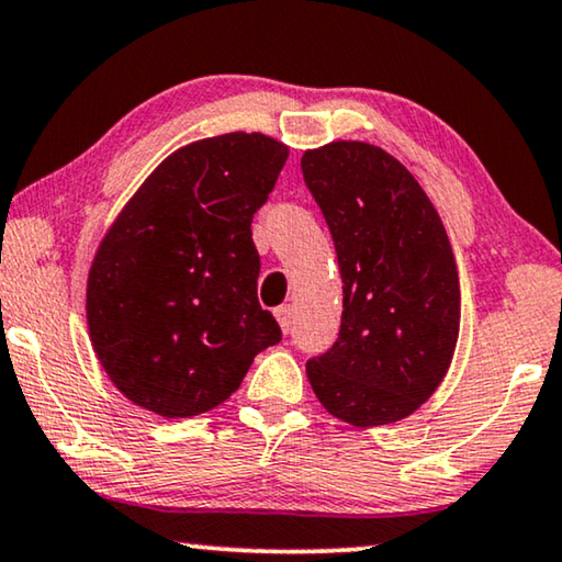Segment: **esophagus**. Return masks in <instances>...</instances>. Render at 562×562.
I'll return each instance as SVG.
<instances>
[{
	"mask_svg": "<svg viewBox=\"0 0 562 562\" xmlns=\"http://www.w3.org/2000/svg\"><path fill=\"white\" fill-rule=\"evenodd\" d=\"M274 317H278L282 333H290V328H292V307L290 305L274 307Z\"/></svg>",
	"mask_w": 562,
	"mask_h": 562,
	"instance_id": "obj_1",
	"label": "esophagus"
}]
</instances>
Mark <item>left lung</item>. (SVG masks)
Masks as SVG:
<instances>
[{
  "mask_svg": "<svg viewBox=\"0 0 562 562\" xmlns=\"http://www.w3.org/2000/svg\"><path fill=\"white\" fill-rule=\"evenodd\" d=\"M300 166L342 280L340 335L307 361L310 386L356 429L396 424L434 396L454 358L462 295L447 229L414 173L379 146L330 140Z\"/></svg>",
  "mask_w": 562,
  "mask_h": 562,
  "instance_id": "1",
  "label": "left lung"
}]
</instances>
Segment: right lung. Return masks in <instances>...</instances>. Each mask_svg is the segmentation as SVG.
I'll use <instances>...</instances> for the list:
<instances>
[{
  "mask_svg": "<svg viewBox=\"0 0 562 562\" xmlns=\"http://www.w3.org/2000/svg\"><path fill=\"white\" fill-rule=\"evenodd\" d=\"M290 148L265 133L166 156L115 216L88 272L90 342L125 398L164 418L212 412L282 338L259 307L252 216Z\"/></svg>",
  "mask_w": 562,
  "mask_h": 562,
  "instance_id": "add662e5",
  "label": "right lung"
}]
</instances>
